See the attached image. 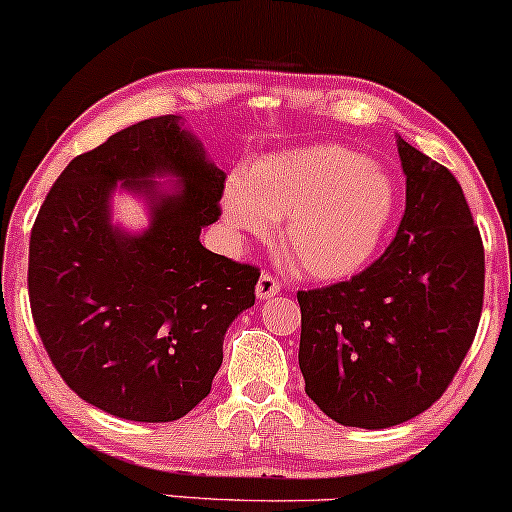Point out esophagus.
<instances>
[{
	"label": "esophagus",
	"instance_id": "34e87169",
	"mask_svg": "<svg viewBox=\"0 0 512 512\" xmlns=\"http://www.w3.org/2000/svg\"><path fill=\"white\" fill-rule=\"evenodd\" d=\"M280 292V283L278 278H273L271 273H263L261 278H258L256 283V295L258 300H271V297H275Z\"/></svg>",
	"mask_w": 512,
	"mask_h": 512
}]
</instances>
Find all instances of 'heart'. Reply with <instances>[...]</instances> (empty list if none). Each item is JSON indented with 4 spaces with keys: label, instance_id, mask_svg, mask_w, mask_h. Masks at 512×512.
Returning <instances> with one entry per match:
<instances>
[{
    "label": "heart",
    "instance_id": "heart-1",
    "mask_svg": "<svg viewBox=\"0 0 512 512\" xmlns=\"http://www.w3.org/2000/svg\"><path fill=\"white\" fill-rule=\"evenodd\" d=\"M394 205L387 171L338 145L268 154L225 193L229 225L263 237L280 220V249L297 273L314 280L358 273L375 256Z\"/></svg>",
    "mask_w": 512,
    "mask_h": 512
}]
</instances>
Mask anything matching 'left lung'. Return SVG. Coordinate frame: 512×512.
I'll return each instance as SVG.
<instances>
[{
    "label": "left lung",
    "mask_w": 512,
    "mask_h": 512,
    "mask_svg": "<svg viewBox=\"0 0 512 512\" xmlns=\"http://www.w3.org/2000/svg\"><path fill=\"white\" fill-rule=\"evenodd\" d=\"M396 147L406 210L392 244L350 280L297 292L304 392L350 428H392L433 406L484 304V244L462 186L401 137Z\"/></svg>",
    "instance_id": "left-lung-1"
}]
</instances>
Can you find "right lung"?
<instances>
[{
	"mask_svg": "<svg viewBox=\"0 0 512 512\" xmlns=\"http://www.w3.org/2000/svg\"><path fill=\"white\" fill-rule=\"evenodd\" d=\"M164 173L180 179L169 192L151 181ZM225 179L179 116H159L74 157L45 195L28 246L31 314L55 370L96 409L169 423L210 394L261 275L200 244ZM118 180L150 200L142 235L110 225Z\"/></svg>",
	"mask_w": 512,
	"mask_h": 512,
	"instance_id": "1",
	"label": "right lung"
}]
</instances>
